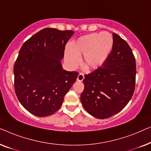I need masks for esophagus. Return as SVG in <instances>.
<instances>
[{
  "label": "esophagus",
  "instance_id": "obj_1",
  "mask_svg": "<svg viewBox=\"0 0 151 151\" xmlns=\"http://www.w3.org/2000/svg\"><path fill=\"white\" fill-rule=\"evenodd\" d=\"M84 74L82 73H79V75L78 76L77 80H78V81H79V82H82V80H84Z\"/></svg>",
  "mask_w": 151,
  "mask_h": 151
}]
</instances>
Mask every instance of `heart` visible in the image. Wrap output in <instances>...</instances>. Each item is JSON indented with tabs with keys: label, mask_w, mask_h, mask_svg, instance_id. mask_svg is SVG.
<instances>
[{
	"label": "heart",
	"mask_w": 151,
	"mask_h": 151,
	"mask_svg": "<svg viewBox=\"0 0 151 151\" xmlns=\"http://www.w3.org/2000/svg\"><path fill=\"white\" fill-rule=\"evenodd\" d=\"M114 46L113 35L108 32H94L80 37L72 43L71 51L66 52V60L71 67L78 65V57L83 58V65L89 71L102 67L110 56Z\"/></svg>",
	"instance_id": "heart-1"
}]
</instances>
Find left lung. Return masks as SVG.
Masks as SVG:
<instances>
[{
	"mask_svg": "<svg viewBox=\"0 0 151 151\" xmlns=\"http://www.w3.org/2000/svg\"><path fill=\"white\" fill-rule=\"evenodd\" d=\"M114 46L100 69L86 74L80 100L87 112L96 118L106 119L121 111L133 97L136 62L129 44L113 34Z\"/></svg>",
	"mask_w": 151,
	"mask_h": 151,
	"instance_id": "1",
	"label": "left lung"
}]
</instances>
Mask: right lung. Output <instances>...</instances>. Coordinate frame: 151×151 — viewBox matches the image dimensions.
<instances>
[{
  "label": "right lung",
  "mask_w": 151,
  "mask_h": 151,
  "mask_svg": "<svg viewBox=\"0 0 151 151\" xmlns=\"http://www.w3.org/2000/svg\"><path fill=\"white\" fill-rule=\"evenodd\" d=\"M72 30L45 28L24 42L14 66V89L26 110L38 117L53 114L79 73L62 67Z\"/></svg>",
  "instance_id": "add662e5"
}]
</instances>
